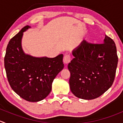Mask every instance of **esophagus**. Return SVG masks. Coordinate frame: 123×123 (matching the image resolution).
<instances>
[{"label": "esophagus", "instance_id": "esophagus-1", "mask_svg": "<svg viewBox=\"0 0 123 123\" xmlns=\"http://www.w3.org/2000/svg\"><path fill=\"white\" fill-rule=\"evenodd\" d=\"M70 61H71V56L69 54H65V56H64V59H63L64 63L65 64H67Z\"/></svg>", "mask_w": 123, "mask_h": 123}]
</instances>
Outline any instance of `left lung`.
I'll return each mask as SVG.
<instances>
[{"label": "left lung", "instance_id": "obj_1", "mask_svg": "<svg viewBox=\"0 0 123 123\" xmlns=\"http://www.w3.org/2000/svg\"><path fill=\"white\" fill-rule=\"evenodd\" d=\"M68 65L70 89L76 97L92 100L105 93L114 82L118 64L114 41L105 35L102 44L83 40L73 50Z\"/></svg>", "mask_w": 123, "mask_h": 123}]
</instances>
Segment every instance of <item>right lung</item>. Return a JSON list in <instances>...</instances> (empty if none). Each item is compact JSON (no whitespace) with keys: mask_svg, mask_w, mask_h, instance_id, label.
Segmentation results:
<instances>
[{"mask_svg":"<svg viewBox=\"0 0 123 123\" xmlns=\"http://www.w3.org/2000/svg\"><path fill=\"white\" fill-rule=\"evenodd\" d=\"M26 26L12 38L7 46L5 68L9 85L15 93L26 101L37 102L52 90L53 80L64 68L63 55L55 58L35 57L24 52L21 40Z\"/></svg>","mask_w":123,"mask_h":123,"instance_id":"add662e5","label":"right lung"}]
</instances>
